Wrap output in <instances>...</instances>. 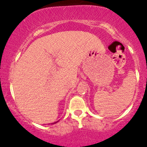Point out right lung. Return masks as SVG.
I'll return each mask as SVG.
<instances>
[{
    "instance_id": "1",
    "label": "right lung",
    "mask_w": 147,
    "mask_h": 147,
    "mask_svg": "<svg viewBox=\"0 0 147 147\" xmlns=\"http://www.w3.org/2000/svg\"><path fill=\"white\" fill-rule=\"evenodd\" d=\"M55 123H57V122H55Z\"/></svg>"
}]
</instances>
